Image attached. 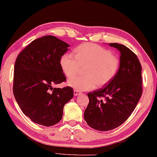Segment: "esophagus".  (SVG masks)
I'll use <instances>...</instances> for the list:
<instances>
[{"instance_id": "esophagus-1", "label": "esophagus", "mask_w": 157, "mask_h": 157, "mask_svg": "<svg viewBox=\"0 0 157 157\" xmlns=\"http://www.w3.org/2000/svg\"><path fill=\"white\" fill-rule=\"evenodd\" d=\"M81 94V92L80 91L77 90H74V96H77V95H79Z\"/></svg>"}]
</instances>
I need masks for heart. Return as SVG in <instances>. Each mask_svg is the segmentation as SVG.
<instances>
[{
    "label": "heart",
    "instance_id": "b5f03b06",
    "mask_svg": "<svg viewBox=\"0 0 157 157\" xmlns=\"http://www.w3.org/2000/svg\"><path fill=\"white\" fill-rule=\"evenodd\" d=\"M65 76H74L83 68V76L69 79L67 84L77 90H90L107 85L117 75L120 60L112 51L95 43H86L77 47L75 56L64 53L59 60Z\"/></svg>",
    "mask_w": 157,
    "mask_h": 157
}]
</instances>
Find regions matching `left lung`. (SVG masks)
I'll use <instances>...</instances> for the list:
<instances>
[{
  "label": "left lung",
  "mask_w": 157,
  "mask_h": 157,
  "mask_svg": "<svg viewBox=\"0 0 157 157\" xmlns=\"http://www.w3.org/2000/svg\"><path fill=\"white\" fill-rule=\"evenodd\" d=\"M109 45L120 52L119 71L107 86L88 93L89 103L84 112L87 124L100 131L113 130L126 121L143 92L142 67L137 55L124 45Z\"/></svg>",
  "instance_id": "left-lung-1"
}]
</instances>
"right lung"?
Instances as JSON below:
<instances>
[{
    "mask_svg": "<svg viewBox=\"0 0 157 157\" xmlns=\"http://www.w3.org/2000/svg\"><path fill=\"white\" fill-rule=\"evenodd\" d=\"M69 45L53 36L33 40L17 57L13 94L21 110L36 124L58 123L64 107L74 96L70 87L52 88L66 81L59 60Z\"/></svg>",
    "mask_w": 157,
    "mask_h": 157,
    "instance_id": "1",
    "label": "right lung"
}]
</instances>
